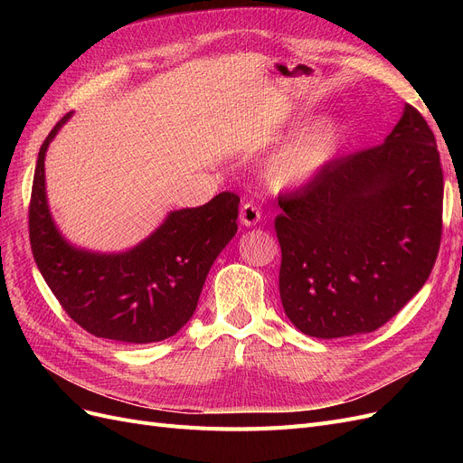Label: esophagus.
<instances>
[{"label": "esophagus", "mask_w": 463, "mask_h": 463, "mask_svg": "<svg viewBox=\"0 0 463 463\" xmlns=\"http://www.w3.org/2000/svg\"><path fill=\"white\" fill-rule=\"evenodd\" d=\"M260 208L253 203H245L241 206V213H240V220L243 226H255V223L260 222Z\"/></svg>", "instance_id": "34e87169"}]
</instances>
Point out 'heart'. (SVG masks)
<instances>
[{
	"instance_id": "b5f03b06",
	"label": "heart",
	"mask_w": 463,
	"mask_h": 463,
	"mask_svg": "<svg viewBox=\"0 0 463 463\" xmlns=\"http://www.w3.org/2000/svg\"><path fill=\"white\" fill-rule=\"evenodd\" d=\"M344 129L340 119L320 118L307 125L266 160V175L278 187L311 184L338 156Z\"/></svg>"
}]
</instances>
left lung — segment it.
<instances>
[{"label":"left lung","mask_w":463,"mask_h":463,"mask_svg":"<svg viewBox=\"0 0 463 463\" xmlns=\"http://www.w3.org/2000/svg\"><path fill=\"white\" fill-rule=\"evenodd\" d=\"M437 141L405 104L383 145L334 160L278 199L279 298L291 325L322 340L381 328L423 288L442 235Z\"/></svg>","instance_id":"1"}]
</instances>
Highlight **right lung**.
Here are the masks:
<instances>
[{
    "instance_id": "add662e5",
    "label": "right lung",
    "mask_w": 463,
    "mask_h": 463,
    "mask_svg": "<svg viewBox=\"0 0 463 463\" xmlns=\"http://www.w3.org/2000/svg\"><path fill=\"white\" fill-rule=\"evenodd\" d=\"M69 111L40 146L29 230L40 274L65 313L96 338L150 344L170 338L197 309L210 266L237 232L240 197L220 193L197 208L172 210L146 240L121 253L69 243L52 218L44 160Z\"/></svg>"
}]
</instances>
